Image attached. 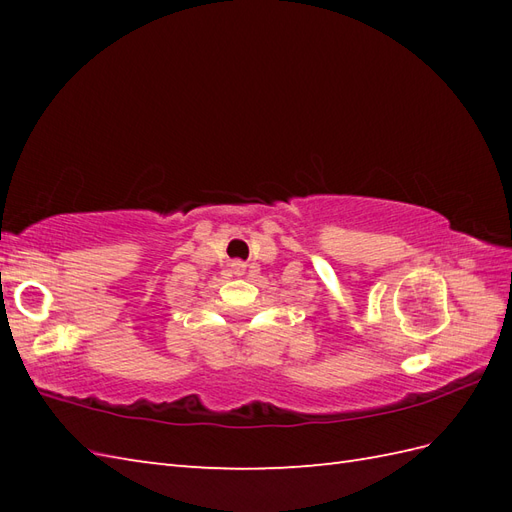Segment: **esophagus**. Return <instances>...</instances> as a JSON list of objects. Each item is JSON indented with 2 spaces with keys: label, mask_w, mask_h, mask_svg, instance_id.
Instances as JSON below:
<instances>
[{
  "label": "esophagus",
  "mask_w": 512,
  "mask_h": 512,
  "mask_svg": "<svg viewBox=\"0 0 512 512\" xmlns=\"http://www.w3.org/2000/svg\"><path fill=\"white\" fill-rule=\"evenodd\" d=\"M233 268H235V273L239 275V273H244V268H246V266H244L242 262H235V264H233Z\"/></svg>",
  "instance_id": "34e87169"
}]
</instances>
